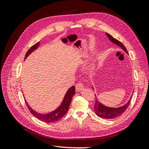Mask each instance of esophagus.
Listing matches in <instances>:
<instances>
[{"label":"esophagus","instance_id":"esophagus-1","mask_svg":"<svg viewBox=\"0 0 149 149\" xmlns=\"http://www.w3.org/2000/svg\"><path fill=\"white\" fill-rule=\"evenodd\" d=\"M83 87H84L83 83H78L76 85V91H77V92H79V91H81V90L83 89Z\"/></svg>","mask_w":149,"mask_h":149}]
</instances>
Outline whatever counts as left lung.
Here are the masks:
<instances>
[{"label": "left lung", "instance_id": "8db88e82", "mask_svg": "<svg viewBox=\"0 0 149 149\" xmlns=\"http://www.w3.org/2000/svg\"><path fill=\"white\" fill-rule=\"evenodd\" d=\"M106 35L112 43H114L116 44L117 45L119 46L120 48H123V49H124L126 53H128L125 46L120 42L112 37L109 33H106ZM130 99H131V97H130ZM130 99L128 101V102L126 103L123 106L117 108H112L104 106L101 103H100V102H99V101L97 100V98H96L95 104H94V111L95 112V113L96 114L97 116H98L100 118L103 119H111L118 118V117L123 114L126 111V109H127V107H129L130 103Z\"/></svg>", "mask_w": 149, "mask_h": 149}]
</instances>
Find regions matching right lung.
Returning <instances> with one entry per match:
<instances>
[{
    "instance_id": "right-lung-1",
    "label": "right lung",
    "mask_w": 149,
    "mask_h": 149,
    "mask_svg": "<svg viewBox=\"0 0 149 149\" xmlns=\"http://www.w3.org/2000/svg\"><path fill=\"white\" fill-rule=\"evenodd\" d=\"M38 46L39 42H37V43L33 45L29 49L28 52H26L25 56V59H26V57H27L31 53H32L34 50H35V49L38 47ZM74 94L75 87L74 86H71L68 90V91L66 92L65 97L63 99V101L61 102V104L58 107L55 111L47 114H42L38 113L37 112H35L34 110L31 109L30 107H29V104L25 100V101L26 106H27L30 112H31V114H32L35 118H37V119L43 122H45V123H52L59 120L66 114L67 111H68L72 97L74 95Z\"/></svg>"
}]
</instances>
